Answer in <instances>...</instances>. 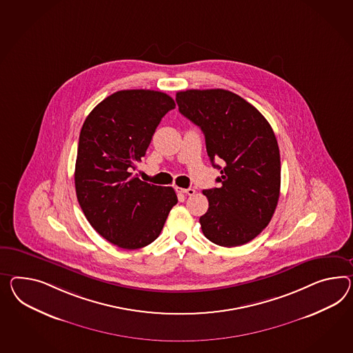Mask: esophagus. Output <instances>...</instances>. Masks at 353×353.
Wrapping results in <instances>:
<instances>
[{"instance_id":"34e87169","label":"esophagus","mask_w":353,"mask_h":353,"mask_svg":"<svg viewBox=\"0 0 353 353\" xmlns=\"http://www.w3.org/2000/svg\"><path fill=\"white\" fill-rule=\"evenodd\" d=\"M176 190H178V192H181V193H184V194H188V196H193V194L196 193V190H193V188H187V190H184V188H178V187H176Z\"/></svg>"}]
</instances>
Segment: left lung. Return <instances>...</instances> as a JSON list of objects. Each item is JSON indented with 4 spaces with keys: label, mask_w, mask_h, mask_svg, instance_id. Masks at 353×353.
Wrapping results in <instances>:
<instances>
[{
    "label": "left lung",
    "mask_w": 353,
    "mask_h": 353,
    "mask_svg": "<svg viewBox=\"0 0 353 353\" xmlns=\"http://www.w3.org/2000/svg\"><path fill=\"white\" fill-rule=\"evenodd\" d=\"M176 103L203 132L208 157L221 174L219 188L203 190L208 210L199 217L202 233L223 247L252 241L270 223L281 194V154L272 128L250 102L225 90L178 92Z\"/></svg>",
    "instance_id": "obj_1"
}]
</instances>
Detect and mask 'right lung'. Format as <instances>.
<instances>
[{"mask_svg": "<svg viewBox=\"0 0 353 353\" xmlns=\"http://www.w3.org/2000/svg\"><path fill=\"white\" fill-rule=\"evenodd\" d=\"M172 109L175 102L163 92L119 91L92 110L81 127L77 199L93 229L120 248L152 243L178 202L172 187L145 183L132 172Z\"/></svg>", "mask_w": 353, "mask_h": 353, "instance_id": "1", "label": "right lung"}]
</instances>
